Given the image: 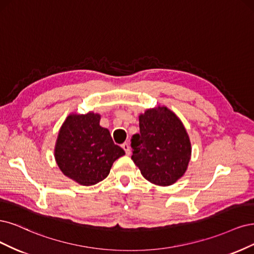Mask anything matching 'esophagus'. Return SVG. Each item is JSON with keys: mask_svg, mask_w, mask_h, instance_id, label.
<instances>
[{"mask_svg": "<svg viewBox=\"0 0 254 254\" xmlns=\"http://www.w3.org/2000/svg\"><path fill=\"white\" fill-rule=\"evenodd\" d=\"M122 149H124L125 151H126V153L127 154V155H129L130 154V148H129V144L127 143V142H125V143H122Z\"/></svg>", "mask_w": 254, "mask_h": 254, "instance_id": "1", "label": "esophagus"}]
</instances>
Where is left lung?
<instances>
[{
	"label": "left lung",
	"instance_id": "8db88e82",
	"mask_svg": "<svg viewBox=\"0 0 254 254\" xmlns=\"http://www.w3.org/2000/svg\"><path fill=\"white\" fill-rule=\"evenodd\" d=\"M140 133L133 135L132 160L142 176L157 186L176 183L187 171L191 142L175 114L166 106L146 110L139 116Z\"/></svg>",
	"mask_w": 254,
	"mask_h": 254
}]
</instances>
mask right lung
Returning <instances> with one entry per match:
<instances>
[{
	"mask_svg": "<svg viewBox=\"0 0 254 254\" xmlns=\"http://www.w3.org/2000/svg\"><path fill=\"white\" fill-rule=\"evenodd\" d=\"M99 122L100 115L93 112L70 114L57 138V165L65 176L79 185L93 186L103 181L114 161L126 154Z\"/></svg>",
	"mask_w": 254,
	"mask_h": 254,
	"instance_id": "1",
	"label": "right lung"
}]
</instances>
